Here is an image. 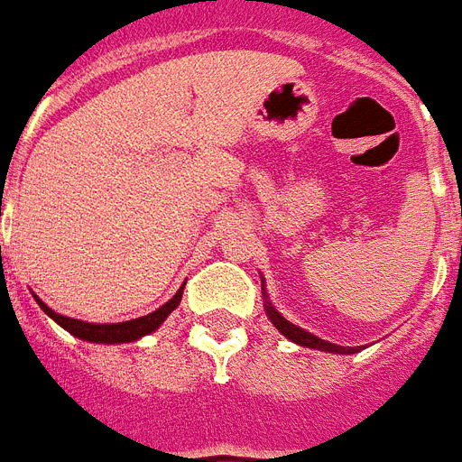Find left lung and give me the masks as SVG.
Returning a JSON list of instances; mask_svg holds the SVG:
<instances>
[{
    "label": "left lung",
    "instance_id": "1",
    "mask_svg": "<svg viewBox=\"0 0 462 462\" xmlns=\"http://www.w3.org/2000/svg\"><path fill=\"white\" fill-rule=\"evenodd\" d=\"M265 310H267V317L273 319L274 327H277L279 331L284 333L286 338L293 340V343L305 345V347H315V350L338 352V355H352V352H356V347H343V345H333V343H328V340H321V338H317V336H312V333L303 331V328L296 327V324H291V321H286L284 317L279 315L277 310H274L270 303L265 305Z\"/></svg>",
    "mask_w": 462,
    "mask_h": 462
}]
</instances>
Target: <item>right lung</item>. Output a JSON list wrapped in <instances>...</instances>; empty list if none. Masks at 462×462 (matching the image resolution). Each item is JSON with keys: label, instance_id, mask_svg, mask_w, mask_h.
Returning <instances> with one entry per match:
<instances>
[{"label": "right lung", "instance_id": "obj_1", "mask_svg": "<svg viewBox=\"0 0 462 462\" xmlns=\"http://www.w3.org/2000/svg\"><path fill=\"white\" fill-rule=\"evenodd\" d=\"M180 298H183V286H180V291H178L169 303L162 305L159 310H154V312H150V315L145 317H138V319L122 321V324H87V321L69 319V317L58 315L51 308H46L40 298H37V303H40V308L44 310L46 315L51 317L53 321H58L65 331L77 336V338L91 340V343H131V340H138L141 336H145V333H152L154 328L178 308Z\"/></svg>", "mask_w": 462, "mask_h": 462}]
</instances>
